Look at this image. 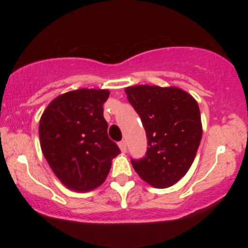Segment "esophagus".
I'll return each mask as SVG.
<instances>
[{"label":"esophagus","mask_w":248,"mask_h":248,"mask_svg":"<svg viewBox=\"0 0 248 248\" xmlns=\"http://www.w3.org/2000/svg\"><path fill=\"white\" fill-rule=\"evenodd\" d=\"M119 147H120V149H121L122 153H126L127 152V143H126V141H124V140H122V141L119 142Z\"/></svg>","instance_id":"34e87169"}]
</instances>
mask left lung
I'll list each match as a JSON object with an SVG mask.
<instances>
[{"mask_svg":"<svg viewBox=\"0 0 248 248\" xmlns=\"http://www.w3.org/2000/svg\"><path fill=\"white\" fill-rule=\"evenodd\" d=\"M124 92L140 115L148 140L146 155L130 160L134 169L153 186H173L190 169L201 143L197 101L177 87L139 85Z\"/></svg>","mask_w":248,"mask_h":248,"instance_id":"left-lung-1","label":"left lung"}]
</instances>
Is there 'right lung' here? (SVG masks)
<instances>
[{
    "mask_svg": "<svg viewBox=\"0 0 248 248\" xmlns=\"http://www.w3.org/2000/svg\"><path fill=\"white\" fill-rule=\"evenodd\" d=\"M108 95L107 90L71 91L51 101L39 121L43 155L62 183L75 191L101 186L120 154L104 118Z\"/></svg>",
    "mask_w": 248,
    "mask_h": 248,
    "instance_id": "obj_1",
    "label": "right lung"
}]
</instances>
